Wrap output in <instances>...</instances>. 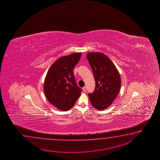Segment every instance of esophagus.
Returning <instances> with one entry per match:
<instances>
[{
  "label": "esophagus",
  "instance_id": "obj_1",
  "mask_svg": "<svg viewBox=\"0 0 160 160\" xmlns=\"http://www.w3.org/2000/svg\"><path fill=\"white\" fill-rule=\"evenodd\" d=\"M82 90H83V92H86V87H83V88H82Z\"/></svg>",
  "mask_w": 160,
  "mask_h": 160
}]
</instances>
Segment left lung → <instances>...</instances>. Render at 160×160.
I'll return each mask as SVG.
<instances>
[{
  "instance_id": "8db88e82",
  "label": "left lung",
  "mask_w": 160,
  "mask_h": 160,
  "mask_svg": "<svg viewBox=\"0 0 160 160\" xmlns=\"http://www.w3.org/2000/svg\"><path fill=\"white\" fill-rule=\"evenodd\" d=\"M86 57L95 81L94 92L88 94L89 99L95 109L103 110L112 105L119 92L121 85L119 72L103 53L91 52Z\"/></svg>"
}]
</instances>
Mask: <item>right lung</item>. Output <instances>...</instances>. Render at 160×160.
I'll list each match as a JSON object with an SVG mask.
<instances>
[{
    "instance_id": "obj_1",
    "label": "right lung",
    "mask_w": 160,
    "mask_h": 160,
    "mask_svg": "<svg viewBox=\"0 0 160 160\" xmlns=\"http://www.w3.org/2000/svg\"><path fill=\"white\" fill-rule=\"evenodd\" d=\"M82 52L62 57L51 65L44 79V94L48 102L62 111L74 105L82 89L75 81L73 69L78 63Z\"/></svg>"
}]
</instances>
